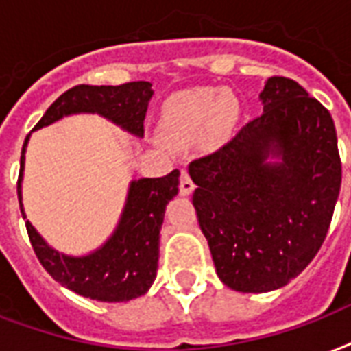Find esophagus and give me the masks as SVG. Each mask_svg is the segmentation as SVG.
<instances>
[{"instance_id":"1","label":"esophagus","mask_w":351,"mask_h":351,"mask_svg":"<svg viewBox=\"0 0 351 351\" xmlns=\"http://www.w3.org/2000/svg\"><path fill=\"white\" fill-rule=\"evenodd\" d=\"M178 189H180V195H184V197L193 193L195 184H193V180H191V176H189V173H187V171H182L180 173V186H178Z\"/></svg>"}]
</instances>
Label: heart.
<instances>
[{"instance_id": "obj_1", "label": "heart", "mask_w": 351, "mask_h": 351, "mask_svg": "<svg viewBox=\"0 0 351 351\" xmlns=\"http://www.w3.org/2000/svg\"><path fill=\"white\" fill-rule=\"evenodd\" d=\"M241 116L239 101L217 88H199L167 101L160 119V134L173 147L202 143L217 149L232 138Z\"/></svg>"}]
</instances>
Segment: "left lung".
<instances>
[{
    "instance_id": "1",
    "label": "left lung",
    "mask_w": 351,
    "mask_h": 351,
    "mask_svg": "<svg viewBox=\"0 0 351 351\" xmlns=\"http://www.w3.org/2000/svg\"><path fill=\"white\" fill-rule=\"evenodd\" d=\"M259 99L261 116L189 164L217 276L239 293L283 287L311 263L342 180L335 125L317 99L287 77L267 79Z\"/></svg>"
}]
</instances>
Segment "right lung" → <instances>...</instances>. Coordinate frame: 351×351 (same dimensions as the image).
<instances>
[{
	"label": "right lung",
	"instance_id": "add662e5",
	"mask_svg": "<svg viewBox=\"0 0 351 351\" xmlns=\"http://www.w3.org/2000/svg\"><path fill=\"white\" fill-rule=\"evenodd\" d=\"M152 84L145 80L119 86L79 84L45 110L34 130L47 127L71 114H99L123 130L143 138V119L152 97ZM25 138L20 158L18 200L21 215V178L25 167ZM178 169L162 178H140L130 182L127 202L114 234L103 247L86 256H68L49 247L27 221V234L36 258L55 282L69 291L99 302H128L145 294L154 282L160 256V230L165 206L178 193Z\"/></svg>",
	"mask_w": 351,
	"mask_h": 351
}]
</instances>
